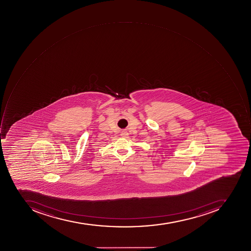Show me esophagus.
I'll return each mask as SVG.
<instances>
[{
	"label": "esophagus",
	"instance_id": "obj_1",
	"mask_svg": "<svg viewBox=\"0 0 251 251\" xmlns=\"http://www.w3.org/2000/svg\"><path fill=\"white\" fill-rule=\"evenodd\" d=\"M121 136L122 137H127L128 133H126V131H124V132H122V133H121Z\"/></svg>",
	"mask_w": 251,
	"mask_h": 251
}]
</instances>
